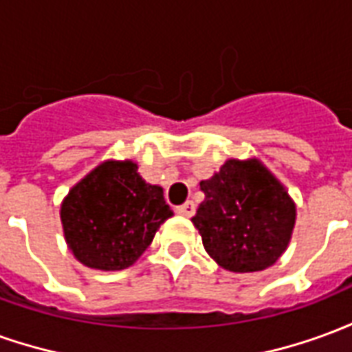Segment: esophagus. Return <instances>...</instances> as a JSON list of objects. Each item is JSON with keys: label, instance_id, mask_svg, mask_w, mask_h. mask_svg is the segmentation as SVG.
<instances>
[{"label": "esophagus", "instance_id": "1", "mask_svg": "<svg viewBox=\"0 0 352 352\" xmlns=\"http://www.w3.org/2000/svg\"><path fill=\"white\" fill-rule=\"evenodd\" d=\"M177 214H183V217H192V214L196 213V206L192 204V201H186L183 206H179L175 209Z\"/></svg>", "mask_w": 352, "mask_h": 352}]
</instances>
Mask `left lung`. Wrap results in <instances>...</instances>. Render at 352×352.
I'll return each instance as SVG.
<instances>
[{
    "mask_svg": "<svg viewBox=\"0 0 352 352\" xmlns=\"http://www.w3.org/2000/svg\"><path fill=\"white\" fill-rule=\"evenodd\" d=\"M199 188L206 199L192 222L207 254L221 267L236 273L262 272L287 251L296 206L262 162L230 158Z\"/></svg>",
    "mask_w": 352,
    "mask_h": 352,
    "instance_id": "obj_1",
    "label": "left lung"
}]
</instances>
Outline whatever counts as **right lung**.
<instances>
[{"label":"right lung","instance_id":"right-lung-1","mask_svg":"<svg viewBox=\"0 0 352 352\" xmlns=\"http://www.w3.org/2000/svg\"><path fill=\"white\" fill-rule=\"evenodd\" d=\"M173 211L162 186L131 160H107L73 186L60 207L64 237L80 264L101 272L130 267Z\"/></svg>","mask_w":352,"mask_h":352}]
</instances>
